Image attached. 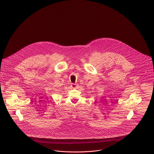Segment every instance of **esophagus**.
I'll use <instances>...</instances> for the list:
<instances>
[{"instance_id": "esophagus-1", "label": "esophagus", "mask_w": 154, "mask_h": 154, "mask_svg": "<svg viewBox=\"0 0 154 154\" xmlns=\"http://www.w3.org/2000/svg\"><path fill=\"white\" fill-rule=\"evenodd\" d=\"M71 87L72 88H75L77 87V85L75 84H71Z\"/></svg>"}]
</instances>
